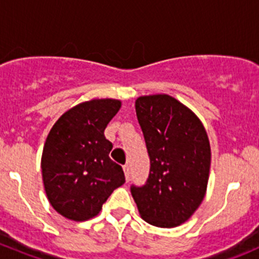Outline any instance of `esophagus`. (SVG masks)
<instances>
[{"label":"esophagus","instance_id":"esophagus-1","mask_svg":"<svg viewBox=\"0 0 259 259\" xmlns=\"http://www.w3.org/2000/svg\"><path fill=\"white\" fill-rule=\"evenodd\" d=\"M124 172H125V179H126V181H129L130 180V167H129V165L124 166Z\"/></svg>","mask_w":259,"mask_h":259}]
</instances>
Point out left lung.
Returning a JSON list of instances; mask_svg holds the SVG:
<instances>
[{"label":"left lung","mask_w":259,"mask_h":259,"mask_svg":"<svg viewBox=\"0 0 259 259\" xmlns=\"http://www.w3.org/2000/svg\"><path fill=\"white\" fill-rule=\"evenodd\" d=\"M151 171L146 185L132 187L142 219L157 228H176L204 199L211 168V146L202 121L168 94L135 101Z\"/></svg>","instance_id":"8db88e82"}]
</instances>
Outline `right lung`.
<instances>
[{
    "mask_svg": "<svg viewBox=\"0 0 259 259\" xmlns=\"http://www.w3.org/2000/svg\"><path fill=\"white\" fill-rule=\"evenodd\" d=\"M120 108L121 101L115 98L85 101L62 113L48 133L40 158L43 187L51 206L65 219H93L125 183L103 134Z\"/></svg>",
    "mask_w": 259,
    "mask_h": 259,
    "instance_id": "obj_1",
    "label": "right lung"
}]
</instances>
